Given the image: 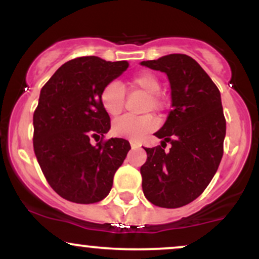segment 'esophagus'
<instances>
[{"label":"esophagus","instance_id":"34e87169","mask_svg":"<svg viewBox=\"0 0 259 259\" xmlns=\"http://www.w3.org/2000/svg\"><path fill=\"white\" fill-rule=\"evenodd\" d=\"M130 146H132L133 150H135V148H139L140 147V145L138 144V142H135V141H130Z\"/></svg>","mask_w":259,"mask_h":259}]
</instances>
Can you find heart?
Returning <instances> with one entry per match:
<instances>
[{
  "instance_id": "b5f03b06",
  "label": "heart",
  "mask_w": 259,
  "mask_h": 259,
  "mask_svg": "<svg viewBox=\"0 0 259 259\" xmlns=\"http://www.w3.org/2000/svg\"><path fill=\"white\" fill-rule=\"evenodd\" d=\"M130 89H136L147 94L145 101V111L158 112L163 108V100L158 92L160 91V81L156 74L151 72H139L127 81ZM101 105L107 114L115 117L120 114L125 102V90L123 85L118 81L108 82L101 91ZM156 127V120L152 115H124L114 120L112 132L119 138L129 139L133 141H140L147 133L152 132Z\"/></svg>"
}]
</instances>
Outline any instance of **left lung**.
Wrapping results in <instances>:
<instances>
[{"mask_svg":"<svg viewBox=\"0 0 259 259\" xmlns=\"http://www.w3.org/2000/svg\"><path fill=\"white\" fill-rule=\"evenodd\" d=\"M141 65L167 74L171 109L154 135L169 142L145 148L147 160L140 173L144 195L154 206L179 208L200 196L214 177L223 157L227 123L221 92L194 58L174 53Z\"/></svg>","mask_w":259,"mask_h":259,"instance_id":"obj_1","label":"left lung"}]
</instances>
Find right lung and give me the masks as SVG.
Here are the masks:
<instances>
[{
	"mask_svg": "<svg viewBox=\"0 0 259 259\" xmlns=\"http://www.w3.org/2000/svg\"><path fill=\"white\" fill-rule=\"evenodd\" d=\"M127 67L125 61L79 57L58 68L41 89L32 118L35 156L46 180L65 200H103L132 148L124 139L102 141L111 119L100 100L102 89Z\"/></svg>",
	"mask_w": 259,
	"mask_h": 259,
	"instance_id": "right-lung-1",
	"label": "right lung"
}]
</instances>
